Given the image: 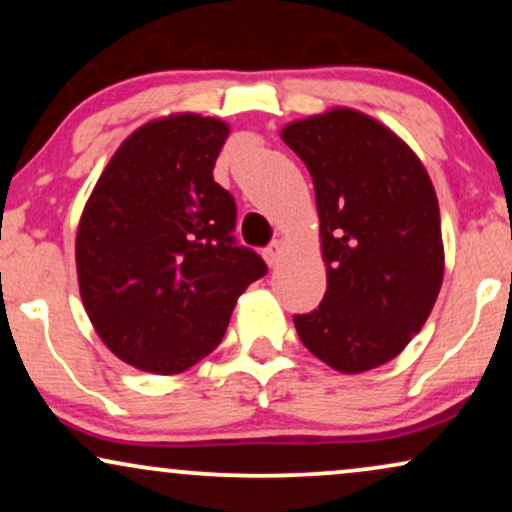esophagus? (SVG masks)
I'll return each instance as SVG.
<instances>
[{
    "mask_svg": "<svg viewBox=\"0 0 512 512\" xmlns=\"http://www.w3.org/2000/svg\"><path fill=\"white\" fill-rule=\"evenodd\" d=\"M262 255H264V260H267L269 267H276V264L281 262L283 245H281V243H271V245H267V248H264Z\"/></svg>",
    "mask_w": 512,
    "mask_h": 512,
    "instance_id": "1",
    "label": "esophagus"
}]
</instances>
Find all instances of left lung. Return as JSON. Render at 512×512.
Returning <instances> with one entry per match:
<instances>
[{
  "label": "left lung",
  "mask_w": 512,
  "mask_h": 512,
  "mask_svg": "<svg viewBox=\"0 0 512 512\" xmlns=\"http://www.w3.org/2000/svg\"><path fill=\"white\" fill-rule=\"evenodd\" d=\"M281 137L312 174L328 288L295 314L302 345L340 373H364L409 345L444 276L442 224L416 153L378 120L335 108Z\"/></svg>",
  "instance_id": "8db88e82"
}]
</instances>
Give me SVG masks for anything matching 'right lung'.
Listing matches in <instances>:
<instances>
[{"label":"right lung","mask_w":512,"mask_h":512,"mask_svg":"<svg viewBox=\"0 0 512 512\" xmlns=\"http://www.w3.org/2000/svg\"><path fill=\"white\" fill-rule=\"evenodd\" d=\"M229 125L184 113L125 139L84 205L80 295L99 338L141 371L172 375L222 342L238 295L267 274L236 243V200L212 177Z\"/></svg>","instance_id":"right-lung-1"}]
</instances>
